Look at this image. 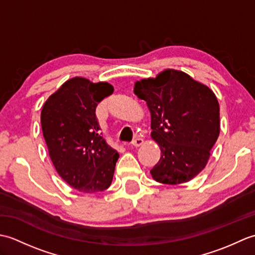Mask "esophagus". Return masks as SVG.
Returning a JSON list of instances; mask_svg holds the SVG:
<instances>
[{"label":"esophagus","mask_w":255,"mask_h":255,"mask_svg":"<svg viewBox=\"0 0 255 255\" xmlns=\"http://www.w3.org/2000/svg\"><path fill=\"white\" fill-rule=\"evenodd\" d=\"M143 143V140L141 139V138H136L133 140V141L131 142V144L133 145V147H140V145H141Z\"/></svg>","instance_id":"34e87169"}]
</instances>
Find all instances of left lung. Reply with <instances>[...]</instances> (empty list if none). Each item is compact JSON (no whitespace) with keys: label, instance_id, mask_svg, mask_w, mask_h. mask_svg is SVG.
<instances>
[{"label":"left lung","instance_id":"1","mask_svg":"<svg viewBox=\"0 0 255 255\" xmlns=\"http://www.w3.org/2000/svg\"><path fill=\"white\" fill-rule=\"evenodd\" d=\"M133 93L147 103L151 138L161 149L151 175L169 185L191 181L207 164L219 136V103L215 93L174 69L137 81Z\"/></svg>","mask_w":255,"mask_h":255}]
</instances>
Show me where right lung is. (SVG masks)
Wrapping results in <instances>:
<instances>
[{"label":"right lung","mask_w":255,"mask_h":255,"mask_svg":"<svg viewBox=\"0 0 255 255\" xmlns=\"http://www.w3.org/2000/svg\"><path fill=\"white\" fill-rule=\"evenodd\" d=\"M113 85L75 77L51 94L41 110V129L58 174L83 193L111 186L119 154L100 136L96 106Z\"/></svg>","instance_id":"obj_1"}]
</instances>
